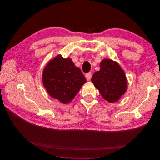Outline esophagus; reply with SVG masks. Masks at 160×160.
<instances>
[{
	"instance_id": "1",
	"label": "esophagus",
	"mask_w": 160,
	"mask_h": 160,
	"mask_svg": "<svg viewBox=\"0 0 160 160\" xmlns=\"http://www.w3.org/2000/svg\"><path fill=\"white\" fill-rule=\"evenodd\" d=\"M91 76H92V73H91V72H88V73H86V75H85L86 79H88V80H90V79H91Z\"/></svg>"
}]
</instances>
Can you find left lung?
I'll return each instance as SVG.
<instances>
[{
  "instance_id": "8db88e82",
  "label": "left lung",
  "mask_w": 160,
  "mask_h": 160,
  "mask_svg": "<svg viewBox=\"0 0 160 160\" xmlns=\"http://www.w3.org/2000/svg\"><path fill=\"white\" fill-rule=\"evenodd\" d=\"M100 70L94 72L91 81L103 99L109 103L117 102L128 89L126 76L118 62L104 59Z\"/></svg>"
}]
</instances>
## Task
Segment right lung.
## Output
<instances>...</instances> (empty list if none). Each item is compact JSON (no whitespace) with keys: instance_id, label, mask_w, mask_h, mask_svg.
I'll list each match as a JSON object with an SVG mask.
<instances>
[{"instance_id":"right-lung-1","label":"right lung","mask_w":160,"mask_h":160,"mask_svg":"<svg viewBox=\"0 0 160 160\" xmlns=\"http://www.w3.org/2000/svg\"><path fill=\"white\" fill-rule=\"evenodd\" d=\"M42 81L52 98L67 104L74 99L87 81L71 59H65L58 55L48 62L43 69Z\"/></svg>"}]
</instances>
